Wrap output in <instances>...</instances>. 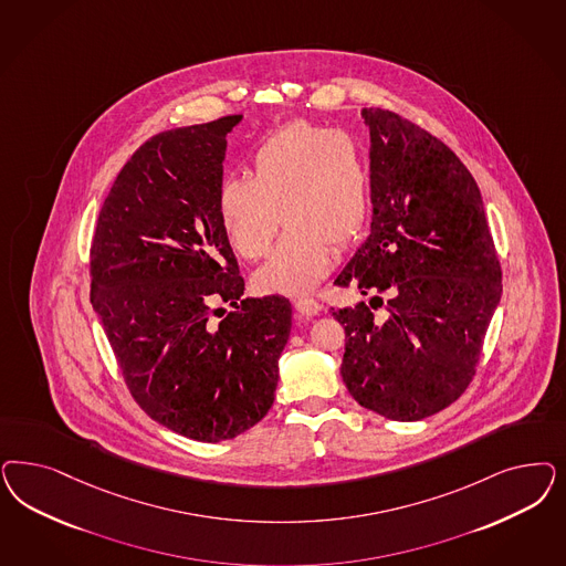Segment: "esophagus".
Returning a JSON list of instances; mask_svg holds the SVG:
<instances>
[{
	"label": "esophagus",
	"mask_w": 566,
	"mask_h": 566,
	"mask_svg": "<svg viewBox=\"0 0 566 566\" xmlns=\"http://www.w3.org/2000/svg\"><path fill=\"white\" fill-rule=\"evenodd\" d=\"M293 308H295V312H297L302 318H311V316L318 314V311H321L318 302L312 300V297H300V300H295V302H293Z\"/></svg>",
	"instance_id": "obj_1"
}]
</instances>
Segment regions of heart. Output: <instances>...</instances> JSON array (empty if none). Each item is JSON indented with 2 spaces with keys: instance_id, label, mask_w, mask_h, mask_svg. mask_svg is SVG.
I'll use <instances>...</instances> for the list:
<instances>
[{
  "instance_id": "b5f03b06",
  "label": "heart",
  "mask_w": 566,
  "mask_h": 566,
  "mask_svg": "<svg viewBox=\"0 0 566 566\" xmlns=\"http://www.w3.org/2000/svg\"><path fill=\"white\" fill-rule=\"evenodd\" d=\"M217 200L227 239L245 260L266 254L281 219L287 224L255 273L262 292H311L333 266V245L346 248L365 229L370 210L365 149L346 130L293 120L255 147L252 177L220 181Z\"/></svg>"
}]
</instances>
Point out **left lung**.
<instances>
[{"instance_id": "left-lung-1", "label": "left lung", "mask_w": 566, "mask_h": 566, "mask_svg": "<svg viewBox=\"0 0 566 566\" xmlns=\"http://www.w3.org/2000/svg\"><path fill=\"white\" fill-rule=\"evenodd\" d=\"M370 130V235L335 285L389 293L387 316L333 311L346 331L342 377L352 398L391 420H420L473 381L502 295L483 200L457 154L419 125L363 109Z\"/></svg>"}]
</instances>
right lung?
Listing matches in <instances>:
<instances>
[{"label": "right lung", "mask_w": 566, "mask_h": 566, "mask_svg": "<svg viewBox=\"0 0 566 566\" xmlns=\"http://www.w3.org/2000/svg\"><path fill=\"white\" fill-rule=\"evenodd\" d=\"M241 116L172 128L139 147L92 241V304L130 396L185 438L217 443L266 417L290 339L287 297H245L220 224L227 135ZM237 311L223 314V304Z\"/></svg>", "instance_id": "right-lung-1"}]
</instances>
